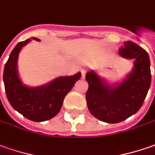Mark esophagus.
<instances>
[{"instance_id": "34e87169", "label": "esophagus", "mask_w": 155, "mask_h": 155, "mask_svg": "<svg viewBox=\"0 0 155 155\" xmlns=\"http://www.w3.org/2000/svg\"><path fill=\"white\" fill-rule=\"evenodd\" d=\"M81 77L82 78H85V76H86V69H81Z\"/></svg>"}]
</instances>
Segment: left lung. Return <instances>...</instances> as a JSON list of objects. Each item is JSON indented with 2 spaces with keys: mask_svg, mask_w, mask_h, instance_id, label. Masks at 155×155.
<instances>
[{
  "mask_svg": "<svg viewBox=\"0 0 155 155\" xmlns=\"http://www.w3.org/2000/svg\"><path fill=\"white\" fill-rule=\"evenodd\" d=\"M119 54L134 59V67L120 83L109 85L94 70L87 72L89 87L86 93L90 113L101 121L114 124L135 114L142 105L151 84L148 52L132 41H125Z\"/></svg>",
  "mask_w": 155,
  "mask_h": 155,
  "instance_id": "left-lung-1",
  "label": "left lung"
}]
</instances>
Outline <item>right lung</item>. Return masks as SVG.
I'll list each match as a JSON object with an SVG mask.
<instances>
[{
    "label": "right lung",
    "instance_id": "add662e5",
    "mask_svg": "<svg viewBox=\"0 0 155 155\" xmlns=\"http://www.w3.org/2000/svg\"><path fill=\"white\" fill-rule=\"evenodd\" d=\"M31 39L40 41L38 38ZM31 39L17 44L5 64L3 81L7 97L12 107L25 118L35 122L48 120L56 116L63 106L65 96L80 80L81 73L61 76L46 85L31 87L21 81L18 73V58L21 49Z\"/></svg>",
    "mask_w": 155,
    "mask_h": 155
}]
</instances>
